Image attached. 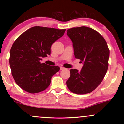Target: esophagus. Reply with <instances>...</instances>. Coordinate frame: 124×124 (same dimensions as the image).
Listing matches in <instances>:
<instances>
[{
	"instance_id": "34e87169",
	"label": "esophagus",
	"mask_w": 124,
	"mask_h": 124,
	"mask_svg": "<svg viewBox=\"0 0 124 124\" xmlns=\"http://www.w3.org/2000/svg\"><path fill=\"white\" fill-rule=\"evenodd\" d=\"M60 70H65V68H64V67H60Z\"/></svg>"
}]
</instances>
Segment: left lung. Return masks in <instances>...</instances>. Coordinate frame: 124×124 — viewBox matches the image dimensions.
Masks as SVG:
<instances>
[{
	"label": "left lung",
	"instance_id": "1",
	"mask_svg": "<svg viewBox=\"0 0 124 124\" xmlns=\"http://www.w3.org/2000/svg\"><path fill=\"white\" fill-rule=\"evenodd\" d=\"M67 35L73 42L74 56L84 64L81 71L70 69L67 87L74 94H88L99 85L106 75L109 50L104 38L89 27L69 29Z\"/></svg>",
	"mask_w": 124,
	"mask_h": 124
}]
</instances>
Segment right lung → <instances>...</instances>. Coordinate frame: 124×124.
<instances>
[{"label": "right lung", "instance_id": "add662e5", "mask_svg": "<svg viewBox=\"0 0 124 124\" xmlns=\"http://www.w3.org/2000/svg\"><path fill=\"white\" fill-rule=\"evenodd\" d=\"M65 29L34 26L20 35L13 43L9 59L12 75L22 89L35 94L45 90L57 66L41 63L42 57L51 54V47L64 35Z\"/></svg>", "mask_w": 124, "mask_h": 124}]
</instances>
